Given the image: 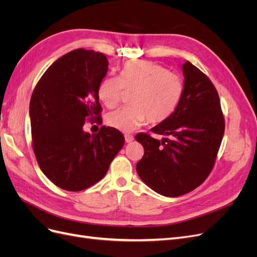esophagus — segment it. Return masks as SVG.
I'll return each instance as SVG.
<instances>
[{
    "label": "esophagus",
    "mask_w": 257,
    "mask_h": 257,
    "mask_svg": "<svg viewBox=\"0 0 257 257\" xmlns=\"http://www.w3.org/2000/svg\"><path fill=\"white\" fill-rule=\"evenodd\" d=\"M124 138H125V142L126 143H132L134 141V136L133 135H130V134H126L125 136H124Z\"/></svg>",
    "instance_id": "esophagus-1"
}]
</instances>
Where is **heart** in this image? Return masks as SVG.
<instances>
[{
	"label": "heart",
	"instance_id": "obj_1",
	"mask_svg": "<svg viewBox=\"0 0 257 257\" xmlns=\"http://www.w3.org/2000/svg\"><path fill=\"white\" fill-rule=\"evenodd\" d=\"M133 92L132 106L107 115L112 128L128 133L148 120L151 124L166 121L180 103L183 82L166 67L146 60H131L121 68L120 76H107L98 85V97L106 107L114 108L125 92Z\"/></svg>",
	"mask_w": 257,
	"mask_h": 257
}]
</instances>
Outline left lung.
<instances>
[{
  "label": "left lung",
  "mask_w": 257,
  "mask_h": 257,
  "mask_svg": "<svg viewBox=\"0 0 257 257\" xmlns=\"http://www.w3.org/2000/svg\"><path fill=\"white\" fill-rule=\"evenodd\" d=\"M183 94L175 112L148 133L135 138L145 149L136 164L142 180L161 195L176 197L196 189L214 166L225 131L219 94L213 83L186 61Z\"/></svg>",
  "instance_id": "obj_1"
}]
</instances>
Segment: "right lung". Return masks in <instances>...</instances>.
<instances>
[{
  "label": "right lung",
  "instance_id": "1",
  "mask_svg": "<svg viewBox=\"0 0 257 257\" xmlns=\"http://www.w3.org/2000/svg\"><path fill=\"white\" fill-rule=\"evenodd\" d=\"M105 54L79 48L59 58L36 83L30 100L32 148L38 166L59 188L78 192L104 178L124 145L120 131L102 126L90 135L85 121L102 124L98 85Z\"/></svg>",
  "mask_w": 257,
  "mask_h": 257
}]
</instances>
